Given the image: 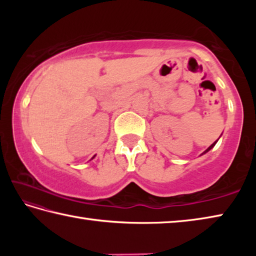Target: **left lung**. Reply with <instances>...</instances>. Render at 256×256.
Returning a JSON list of instances; mask_svg holds the SVG:
<instances>
[{
    "label": "left lung",
    "mask_w": 256,
    "mask_h": 256,
    "mask_svg": "<svg viewBox=\"0 0 256 256\" xmlns=\"http://www.w3.org/2000/svg\"><path fill=\"white\" fill-rule=\"evenodd\" d=\"M216 141H218V140H216ZM216 142H214V144H211V146H209V148H208V149H206V151H204V152H203V154H206V152H208V151H209L210 149H212V148H214V144H216Z\"/></svg>",
    "instance_id": "8db88e82"
}]
</instances>
